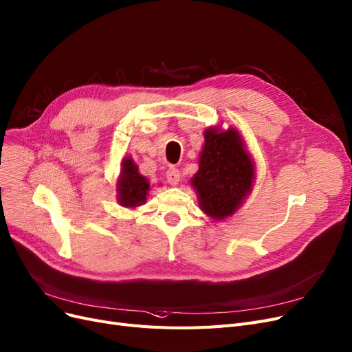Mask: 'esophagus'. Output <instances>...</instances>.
Masks as SVG:
<instances>
[{
	"label": "esophagus",
	"instance_id": "1",
	"mask_svg": "<svg viewBox=\"0 0 352 352\" xmlns=\"http://www.w3.org/2000/svg\"><path fill=\"white\" fill-rule=\"evenodd\" d=\"M166 179H167V182H168V184H170L172 186H176V185L179 184V182H180V172L177 170V168H175V167L168 168L167 173H166Z\"/></svg>",
	"mask_w": 352,
	"mask_h": 352
}]
</instances>
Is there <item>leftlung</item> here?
<instances>
[{
  "mask_svg": "<svg viewBox=\"0 0 352 352\" xmlns=\"http://www.w3.org/2000/svg\"><path fill=\"white\" fill-rule=\"evenodd\" d=\"M199 170L190 179L202 212L215 222L232 217L251 193L256 163L235 127L221 125L204 133Z\"/></svg>",
  "mask_w": 352,
  "mask_h": 352,
  "instance_id": "left-lung-1",
  "label": "left lung"
}]
</instances>
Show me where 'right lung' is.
<instances>
[{"label":"right lung","instance_id":"add662e5","mask_svg":"<svg viewBox=\"0 0 352 352\" xmlns=\"http://www.w3.org/2000/svg\"><path fill=\"white\" fill-rule=\"evenodd\" d=\"M150 190V182L138 172V167L130 156L121 162V170L117 179V201L124 208H138L146 204Z\"/></svg>","mask_w":352,"mask_h":352}]
</instances>
